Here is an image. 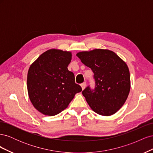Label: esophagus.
<instances>
[{
	"mask_svg": "<svg viewBox=\"0 0 153 153\" xmlns=\"http://www.w3.org/2000/svg\"><path fill=\"white\" fill-rule=\"evenodd\" d=\"M81 87L82 88V89H84L86 87V82H83L82 84H81Z\"/></svg>",
	"mask_w": 153,
	"mask_h": 153,
	"instance_id": "1",
	"label": "esophagus"
}]
</instances>
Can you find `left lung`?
<instances>
[{
  "mask_svg": "<svg viewBox=\"0 0 153 153\" xmlns=\"http://www.w3.org/2000/svg\"><path fill=\"white\" fill-rule=\"evenodd\" d=\"M94 73V89L82 91L92 110L108 116L116 113L126 101L130 90V75L126 64L112 51L95 49L76 54Z\"/></svg>",
  "mask_w": 153,
  "mask_h": 153,
  "instance_id": "8db88e82",
  "label": "left lung"
}]
</instances>
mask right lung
Listing matches in <instances>:
<instances>
[{"instance_id":"right-lung-1","label":"right lung","mask_w":153,"mask_h":153,"mask_svg":"<svg viewBox=\"0 0 153 153\" xmlns=\"http://www.w3.org/2000/svg\"><path fill=\"white\" fill-rule=\"evenodd\" d=\"M71 61V52L51 49L31 64L27 90L31 103L41 113L50 116L59 114L82 91L73 73L68 69Z\"/></svg>"}]
</instances>
